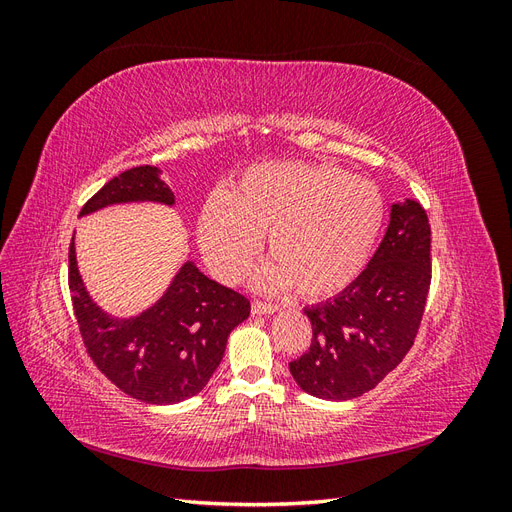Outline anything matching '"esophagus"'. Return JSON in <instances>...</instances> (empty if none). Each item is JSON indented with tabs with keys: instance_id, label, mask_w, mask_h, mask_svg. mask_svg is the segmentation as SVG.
<instances>
[{
	"instance_id": "34e87169",
	"label": "esophagus",
	"mask_w": 512,
	"mask_h": 512,
	"mask_svg": "<svg viewBox=\"0 0 512 512\" xmlns=\"http://www.w3.org/2000/svg\"><path fill=\"white\" fill-rule=\"evenodd\" d=\"M277 309H280V307L273 305V303H267V301H254V303H252V314H256V316L275 314Z\"/></svg>"
}]
</instances>
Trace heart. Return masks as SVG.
Returning a JSON list of instances; mask_svg holds the SVG:
<instances>
[{
  "instance_id": "b5f03b06",
  "label": "heart",
  "mask_w": 512,
  "mask_h": 512,
  "mask_svg": "<svg viewBox=\"0 0 512 512\" xmlns=\"http://www.w3.org/2000/svg\"><path fill=\"white\" fill-rule=\"evenodd\" d=\"M382 220V196L369 179L331 164L271 162L247 168L230 194L207 198L198 239L215 275L239 282L267 232L273 260L258 284L322 299L359 277Z\"/></svg>"
}]
</instances>
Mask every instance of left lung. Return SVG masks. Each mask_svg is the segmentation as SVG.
<instances>
[{"label":"left lung","instance_id":"obj_1","mask_svg":"<svg viewBox=\"0 0 512 512\" xmlns=\"http://www.w3.org/2000/svg\"><path fill=\"white\" fill-rule=\"evenodd\" d=\"M431 284V226L416 200L395 203L386 235L365 271L335 299L312 305V344L290 374L309 395L361 397L414 344Z\"/></svg>","mask_w":512,"mask_h":512}]
</instances>
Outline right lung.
<instances>
[{"instance_id":"right-lung-1","label":"right lung","mask_w":512,"mask_h":512,"mask_svg":"<svg viewBox=\"0 0 512 512\" xmlns=\"http://www.w3.org/2000/svg\"><path fill=\"white\" fill-rule=\"evenodd\" d=\"M175 205L156 166H136L91 196L81 215L119 203ZM68 284L91 361L119 389L145 404H179L205 389L218 369L230 331L250 316L243 294L209 280L185 262L162 299L134 318H113L89 297L70 243Z\"/></svg>"}]
</instances>
